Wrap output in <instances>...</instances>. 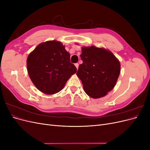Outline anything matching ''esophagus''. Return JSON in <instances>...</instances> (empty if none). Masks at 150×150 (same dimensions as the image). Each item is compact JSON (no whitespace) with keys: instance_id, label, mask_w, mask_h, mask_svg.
I'll return each mask as SVG.
<instances>
[{"instance_id":"obj_1","label":"esophagus","mask_w":150,"mask_h":150,"mask_svg":"<svg viewBox=\"0 0 150 150\" xmlns=\"http://www.w3.org/2000/svg\"><path fill=\"white\" fill-rule=\"evenodd\" d=\"M75 66L76 67L77 69H78V67H79V64H78V63H76V64H75Z\"/></svg>"}]
</instances>
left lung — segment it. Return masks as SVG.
Wrapping results in <instances>:
<instances>
[{
    "label": "left lung",
    "mask_w": 150,
    "mask_h": 150,
    "mask_svg": "<svg viewBox=\"0 0 150 150\" xmlns=\"http://www.w3.org/2000/svg\"><path fill=\"white\" fill-rule=\"evenodd\" d=\"M77 76L85 93L94 99L105 96L115 86L120 74V62L111 51L95 46L83 47Z\"/></svg>",
    "instance_id": "8db88e82"
}]
</instances>
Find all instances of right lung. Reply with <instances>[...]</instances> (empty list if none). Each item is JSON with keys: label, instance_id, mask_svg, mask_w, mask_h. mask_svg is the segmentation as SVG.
I'll list each match as a JSON object with an SVG mask.
<instances>
[{"label": "right lung", "instance_id": "right-lung-1", "mask_svg": "<svg viewBox=\"0 0 150 150\" xmlns=\"http://www.w3.org/2000/svg\"><path fill=\"white\" fill-rule=\"evenodd\" d=\"M27 67L32 82L46 94L59 92L77 71L70 62V54L56 40L39 44L28 56Z\"/></svg>", "mask_w": 150, "mask_h": 150}]
</instances>
